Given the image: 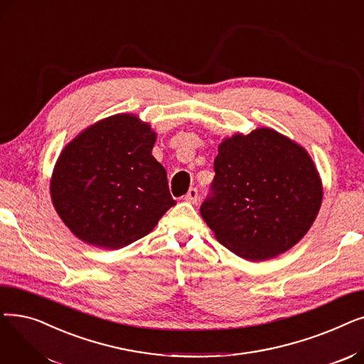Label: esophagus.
I'll return each mask as SVG.
<instances>
[{
	"instance_id": "1",
	"label": "esophagus",
	"mask_w": 364,
	"mask_h": 364,
	"mask_svg": "<svg viewBox=\"0 0 364 364\" xmlns=\"http://www.w3.org/2000/svg\"><path fill=\"white\" fill-rule=\"evenodd\" d=\"M199 199V190L196 187H192L187 192V195L184 196V200L188 203H196Z\"/></svg>"
}]
</instances>
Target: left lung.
Segmentation results:
<instances>
[{"instance_id": "left-lung-1", "label": "left lung", "mask_w": 364, "mask_h": 364, "mask_svg": "<svg viewBox=\"0 0 364 364\" xmlns=\"http://www.w3.org/2000/svg\"><path fill=\"white\" fill-rule=\"evenodd\" d=\"M214 171L200 215L218 242L245 259L288 251L316 220L323 196L317 169L307 151L277 131L225 139Z\"/></svg>"}]
</instances>
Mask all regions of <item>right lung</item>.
Masks as SVG:
<instances>
[{"label":"right lung","instance_id":"1","mask_svg":"<svg viewBox=\"0 0 364 364\" xmlns=\"http://www.w3.org/2000/svg\"><path fill=\"white\" fill-rule=\"evenodd\" d=\"M155 140L147 124L132 114H114L65 147L50 192L75 236L117 250L150 233L176 205L166 171L151 155Z\"/></svg>","mask_w":364,"mask_h":364}]
</instances>
